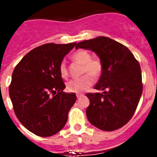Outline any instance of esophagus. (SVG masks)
Wrapping results in <instances>:
<instances>
[{
	"label": "esophagus",
	"instance_id": "obj_1",
	"mask_svg": "<svg viewBox=\"0 0 157 157\" xmlns=\"http://www.w3.org/2000/svg\"><path fill=\"white\" fill-rule=\"evenodd\" d=\"M82 96H83V94H76V97H77L78 98H80V97H82Z\"/></svg>",
	"mask_w": 157,
	"mask_h": 157
}]
</instances>
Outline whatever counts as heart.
Listing matches in <instances>:
<instances>
[{
	"mask_svg": "<svg viewBox=\"0 0 157 157\" xmlns=\"http://www.w3.org/2000/svg\"><path fill=\"white\" fill-rule=\"evenodd\" d=\"M72 59L83 65L82 73H88L78 78L71 79L67 83V89L69 92L82 93L93 85L94 79L92 76L98 78L102 71V64L98 59H92L90 53L86 50H78L72 55ZM59 74L62 78H66L68 76V71L66 63L62 61L59 67ZM90 74L91 75H89Z\"/></svg>",
	"mask_w": 157,
	"mask_h": 157,
	"instance_id": "1",
	"label": "heart"
}]
</instances>
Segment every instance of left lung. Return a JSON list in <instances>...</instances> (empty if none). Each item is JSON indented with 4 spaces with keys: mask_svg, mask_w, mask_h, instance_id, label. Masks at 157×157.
Masks as SVG:
<instances>
[{
    "mask_svg": "<svg viewBox=\"0 0 157 157\" xmlns=\"http://www.w3.org/2000/svg\"><path fill=\"white\" fill-rule=\"evenodd\" d=\"M95 52L102 73L94 86L102 93L86 94V116L94 127L112 131L123 127L134 115L142 94L140 64L129 48L107 37L78 43L75 48Z\"/></svg>",
    "mask_w": 157,
    "mask_h": 157,
    "instance_id": "left-lung-1",
    "label": "left lung"
}]
</instances>
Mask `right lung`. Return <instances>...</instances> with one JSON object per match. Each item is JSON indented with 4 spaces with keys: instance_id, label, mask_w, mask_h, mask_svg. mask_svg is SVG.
I'll return each instance as SVG.
<instances>
[{
    "instance_id": "obj_1",
    "label": "right lung",
    "mask_w": 157,
    "mask_h": 157,
    "mask_svg": "<svg viewBox=\"0 0 157 157\" xmlns=\"http://www.w3.org/2000/svg\"><path fill=\"white\" fill-rule=\"evenodd\" d=\"M76 45L48 43L32 49L16 65L9 96L19 122L33 134L50 137L66 124L75 93H64L59 67Z\"/></svg>"
}]
</instances>
